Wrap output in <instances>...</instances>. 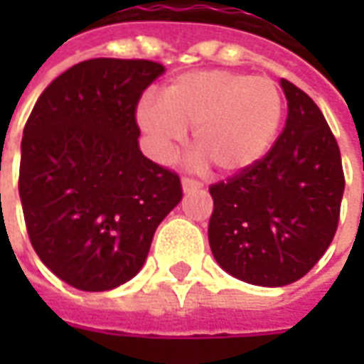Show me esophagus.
<instances>
[{
  "mask_svg": "<svg viewBox=\"0 0 364 364\" xmlns=\"http://www.w3.org/2000/svg\"><path fill=\"white\" fill-rule=\"evenodd\" d=\"M183 191L185 193H189V191H197V189H203V183L198 181V179H193V177H183Z\"/></svg>",
  "mask_w": 364,
  "mask_h": 364,
  "instance_id": "34e87169",
  "label": "esophagus"
}]
</instances>
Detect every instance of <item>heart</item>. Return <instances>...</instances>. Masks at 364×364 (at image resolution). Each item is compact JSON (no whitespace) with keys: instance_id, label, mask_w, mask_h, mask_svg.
Listing matches in <instances>:
<instances>
[{"instance_id":"1","label":"heart","mask_w":364,"mask_h":364,"mask_svg":"<svg viewBox=\"0 0 364 364\" xmlns=\"http://www.w3.org/2000/svg\"><path fill=\"white\" fill-rule=\"evenodd\" d=\"M284 103L265 75L200 70L173 77L158 101L144 99L138 122L159 158H167L193 130L191 148L200 164L232 175L259 161L281 127Z\"/></svg>"}]
</instances>
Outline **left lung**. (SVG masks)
I'll use <instances>...</instances> for the list:
<instances>
[{"label": "left lung", "mask_w": 364, "mask_h": 364, "mask_svg": "<svg viewBox=\"0 0 364 364\" xmlns=\"http://www.w3.org/2000/svg\"><path fill=\"white\" fill-rule=\"evenodd\" d=\"M287 122L252 167L208 187V242L232 277L259 287L302 279L336 236L345 189L331 128L304 91L281 80Z\"/></svg>", "instance_id": "obj_1"}]
</instances>
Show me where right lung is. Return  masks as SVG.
<instances>
[{
  "mask_svg": "<svg viewBox=\"0 0 364 364\" xmlns=\"http://www.w3.org/2000/svg\"><path fill=\"white\" fill-rule=\"evenodd\" d=\"M164 72L151 60L80 62L43 91L25 124L19 195L28 240L74 289L130 281L181 200L179 175L138 148L136 107Z\"/></svg>",
  "mask_w": 364,
  "mask_h": 364,
  "instance_id": "right-lung-1",
  "label": "right lung"
}]
</instances>
